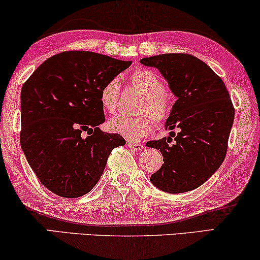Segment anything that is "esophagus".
<instances>
[{"instance_id":"obj_1","label":"esophagus","mask_w":260,"mask_h":260,"mask_svg":"<svg viewBox=\"0 0 260 260\" xmlns=\"http://www.w3.org/2000/svg\"><path fill=\"white\" fill-rule=\"evenodd\" d=\"M126 146L131 148V149L134 150H142L144 149V146L142 143H137V142H133V141H127Z\"/></svg>"}]
</instances>
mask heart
I'll list each match as a JSON object with an SVG mask.
<instances>
[{
	"mask_svg": "<svg viewBox=\"0 0 260 260\" xmlns=\"http://www.w3.org/2000/svg\"><path fill=\"white\" fill-rule=\"evenodd\" d=\"M130 82L146 95L141 107V111L146 113L136 117L117 114L111 118L107 125L114 134L122 135L129 140H138L153 129L154 120L159 124L166 122L171 116L172 103L165 93L162 79L155 72L148 69L135 70L130 75ZM119 88L118 79H111L101 87L100 104L106 112L113 113L116 111Z\"/></svg>",
	"mask_w": 260,
	"mask_h": 260,
	"instance_id": "b5f03b06",
	"label": "heart"
}]
</instances>
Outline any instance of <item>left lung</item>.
Here are the masks:
<instances>
[{"mask_svg": "<svg viewBox=\"0 0 260 260\" xmlns=\"http://www.w3.org/2000/svg\"><path fill=\"white\" fill-rule=\"evenodd\" d=\"M140 62L159 70L177 96L165 126L178 134L171 131L168 137L147 142L164 156L162 166L150 181L168 193L194 190L225 157L234 120L228 90L207 63L187 53H164Z\"/></svg>", "mask_w": 260, "mask_h": 260, "instance_id": "8db88e82", "label": "left lung"}]
</instances>
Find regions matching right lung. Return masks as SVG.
Returning <instances> with one entry per match:
<instances>
[{
    "mask_svg": "<svg viewBox=\"0 0 260 260\" xmlns=\"http://www.w3.org/2000/svg\"><path fill=\"white\" fill-rule=\"evenodd\" d=\"M131 63L66 51L40 64L23 83L20 143L40 183L57 196L88 193L111 151L125 144L120 135L100 130L105 122L100 89Z\"/></svg>",
    "mask_w": 260,
    "mask_h": 260,
    "instance_id": "1",
    "label": "right lung"
}]
</instances>
